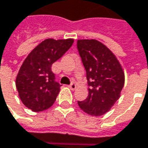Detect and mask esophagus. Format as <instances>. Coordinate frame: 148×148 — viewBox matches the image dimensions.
<instances>
[{"label":"esophagus","mask_w":148,"mask_h":148,"mask_svg":"<svg viewBox=\"0 0 148 148\" xmlns=\"http://www.w3.org/2000/svg\"><path fill=\"white\" fill-rule=\"evenodd\" d=\"M69 87L70 88V90H76V88H77V86H76V84L75 83H72Z\"/></svg>","instance_id":"esophagus-1"}]
</instances>
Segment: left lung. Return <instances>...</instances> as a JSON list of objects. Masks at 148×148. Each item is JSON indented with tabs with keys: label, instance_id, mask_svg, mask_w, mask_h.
I'll list each match as a JSON object with an SVG mask.
<instances>
[{
	"label": "left lung",
	"instance_id": "1",
	"mask_svg": "<svg viewBox=\"0 0 148 148\" xmlns=\"http://www.w3.org/2000/svg\"><path fill=\"white\" fill-rule=\"evenodd\" d=\"M77 48L90 86L88 97L78 105L86 114L101 116L120 97L125 84L123 68L114 52L97 40H78Z\"/></svg>",
	"mask_w": 148,
	"mask_h": 148
}]
</instances>
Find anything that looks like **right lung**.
<instances>
[{
	"mask_svg": "<svg viewBox=\"0 0 148 148\" xmlns=\"http://www.w3.org/2000/svg\"><path fill=\"white\" fill-rule=\"evenodd\" d=\"M74 39H47L31 51L21 65L16 87L23 105L34 112L50 108L61 86L55 82L51 65L72 47Z\"/></svg>",
	"mask_w": 148,
	"mask_h": 148,
	"instance_id": "right-lung-1",
	"label": "right lung"
}]
</instances>
